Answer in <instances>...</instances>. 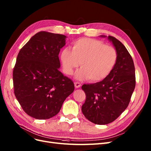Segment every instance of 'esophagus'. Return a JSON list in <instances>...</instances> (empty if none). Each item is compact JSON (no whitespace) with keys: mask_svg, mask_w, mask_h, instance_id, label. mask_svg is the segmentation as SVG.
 I'll list each match as a JSON object with an SVG mask.
<instances>
[{"mask_svg":"<svg viewBox=\"0 0 151 151\" xmlns=\"http://www.w3.org/2000/svg\"><path fill=\"white\" fill-rule=\"evenodd\" d=\"M74 86H75L76 88H79V87L81 86V83H79V82H76L74 83Z\"/></svg>","mask_w":151,"mask_h":151,"instance_id":"34e87169","label":"esophagus"}]
</instances>
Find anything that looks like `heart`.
Returning <instances> with one entry per match:
<instances>
[{"label":"heart","instance_id":"1","mask_svg":"<svg viewBox=\"0 0 151 151\" xmlns=\"http://www.w3.org/2000/svg\"><path fill=\"white\" fill-rule=\"evenodd\" d=\"M72 49L70 51L64 49L60 59L67 75L73 74L81 63V69L76 74L78 80L87 78L90 81L98 82L104 79L110 74L117 60L116 50L96 39H78L72 44Z\"/></svg>","mask_w":151,"mask_h":151}]
</instances>
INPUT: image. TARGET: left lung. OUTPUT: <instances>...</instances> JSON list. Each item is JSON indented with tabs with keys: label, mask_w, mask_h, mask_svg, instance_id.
Instances as JSON below:
<instances>
[{
	"label": "left lung",
	"mask_w": 151,
	"mask_h": 151,
	"mask_svg": "<svg viewBox=\"0 0 151 151\" xmlns=\"http://www.w3.org/2000/svg\"><path fill=\"white\" fill-rule=\"evenodd\" d=\"M108 39L117 51L116 65L102 81L82 86L86 96L82 112L89 121L99 125L113 122L126 110L136 86L135 67L131 55L116 38L109 35Z\"/></svg>",
	"instance_id": "1"
}]
</instances>
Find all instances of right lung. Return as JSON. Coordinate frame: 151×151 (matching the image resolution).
Masks as SVG:
<instances>
[{
	"label": "right lung",
	"instance_id": "add662e5",
	"mask_svg": "<svg viewBox=\"0 0 151 151\" xmlns=\"http://www.w3.org/2000/svg\"><path fill=\"white\" fill-rule=\"evenodd\" d=\"M66 36L41 31L20 49L13 70L14 93L24 112L37 119L57 115L74 90L59 70V54Z\"/></svg>",
	"mask_w": 151,
	"mask_h": 151
}]
</instances>
